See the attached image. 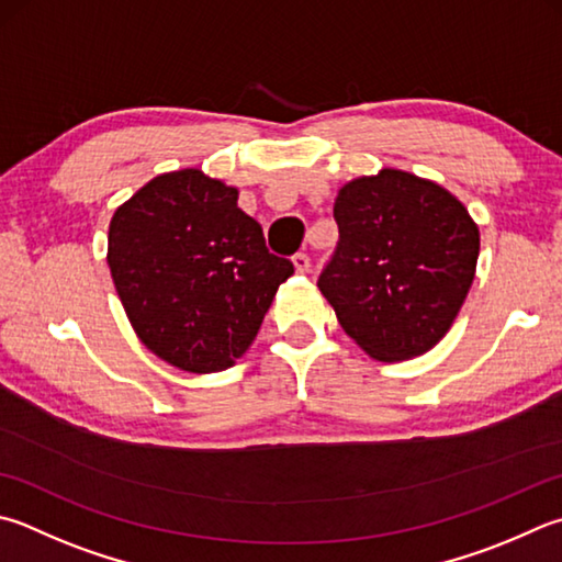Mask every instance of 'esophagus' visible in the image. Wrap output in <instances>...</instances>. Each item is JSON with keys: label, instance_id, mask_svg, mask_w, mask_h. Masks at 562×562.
I'll list each match as a JSON object with an SVG mask.
<instances>
[{"label": "esophagus", "instance_id": "esophagus-1", "mask_svg": "<svg viewBox=\"0 0 562 562\" xmlns=\"http://www.w3.org/2000/svg\"><path fill=\"white\" fill-rule=\"evenodd\" d=\"M292 265H294V270L297 272H310V255L307 252H294L292 255Z\"/></svg>", "mask_w": 562, "mask_h": 562}]
</instances>
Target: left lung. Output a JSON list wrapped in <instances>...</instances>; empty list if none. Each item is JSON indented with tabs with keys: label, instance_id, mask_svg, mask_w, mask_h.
Instances as JSON below:
<instances>
[{
	"label": "left lung",
	"instance_id": "1",
	"mask_svg": "<svg viewBox=\"0 0 562 562\" xmlns=\"http://www.w3.org/2000/svg\"><path fill=\"white\" fill-rule=\"evenodd\" d=\"M339 240L319 290L344 331L379 361L430 351L474 280L479 228L450 191L407 171L346 183L334 201Z\"/></svg>",
	"mask_w": 562,
	"mask_h": 562
}]
</instances>
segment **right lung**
Wrapping results in <instances>:
<instances>
[{
    "label": "right lung",
    "mask_w": 562,
    "mask_h": 562,
    "mask_svg": "<svg viewBox=\"0 0 562 562\" xmlns=\"http://www.w3.org/2000/svg\"><path fill=\"white\" fill-rule=\"evenodd\" d=\"M108 265L142 344L189 373L231 369L294 272L238 209V191L199 169L161 175L122 203Z\"/></svg>",
    "instance_id": "add662e5"
}]
</instances>
